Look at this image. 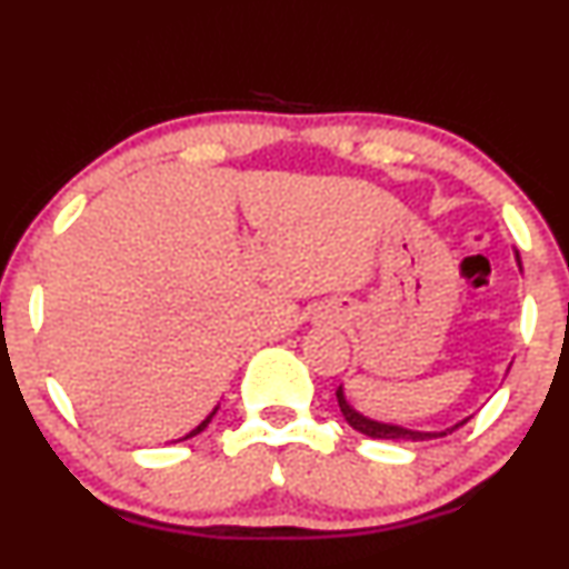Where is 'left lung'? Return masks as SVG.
<instances>
[{
  "label": "left lung",
  "mask_w": 569,
  "mask_h": 569,
  "mask_svg": "<svg viewBox=\"0 0 569 569\" xmlns=\"http://www.w3.org/2000/svg\"><path fill=\"white\" fill-rule=\"evenodd\" d=\"M517 264L519 270H522V262H519V254H517ZM337 400H339V408H341V416H345L347 423H350L352 429H358L360 435L366 437H373V440H406V442H423V440H437V437H448L453 435L458 427H463L469 419H461L453 427L442 429V432H416V429H406L400 427V423H385V421H373L368 419V416H362L355 410L350 402H347V395H345V387L337 389Z\"/></svg>",
  "instance_id": "8db88e82"
}]
</instances>
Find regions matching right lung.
Returning <instances> with one entry per match:
<instances>
[{
    "instance_id": "right-lung-1",
    "label": "right lung",
    "mask_w": 569,
    "mask_h": 569,
    "mask_svg": "<svg viewBox=\"0 0 569 569\" xmlns=\"http://www.w3.org/2000/svg\"><path fill=\"white\" fill-rule=\"evenodd\" d=\"M217 408H219V406H217ZM217 408H214V410H211V413H209V416H207V419H203V421H201V423H198V427H196V429H193V432H190V435H184V437H182V440H188V437H196V435H198V432H203V429H207V427H209V421H211V419H214V413H217Z\"/></svg>"
}]
</instances>
